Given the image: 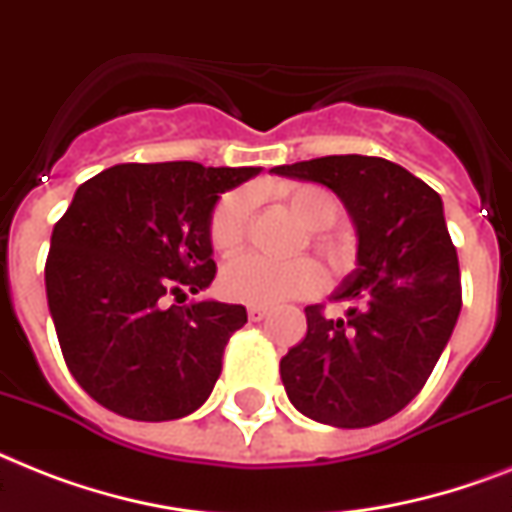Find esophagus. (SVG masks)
Instances as JSON below:
<instances>
[{"label": "esophagus", "instance_id": "34e87169", "mask_svg": "<svg viewBox=\"0 0 512 512\" xmlns=\"http://www.w3.org/2000/svg\"><path fill=\"white\" fill-rule=\"evenodd\" d=\"M247 315H249V321H263L265 315H268V307H263V305H249V307H247Z\"/></svg>", "mask_w": 512, "mask_h": 512}]
</instances>
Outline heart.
Returning <instances> with one entry per match:
<instances>
[{
	"label": "heart",
	"mask_w": 512,
	"mask_h": 512,
	"mask_svg": "<svg viewBox=\"0 0 512 512\" xmlns=\"http://www.w3.org/2000/svg\"><path fill=\"white\" fill-rule=\"evenodd\" d=\"M276 194L284 199L286 207L307 231H323L339 215V202L334 194L318 184H284L278 186ZM249 215H252V197L247 191H231L220 199L210 220V244L215 252L234 255L236 249L242 247L249 228ZM315 242L331 260L339 257L336 244L326 242L318 234H315ZM321 286V268L307 257L276 263L260 255H242L231 260L220 273L223 294L247 305H276L284 299L307 297L318 292Z\"/></svg>",
	"instance_id": "1"
}]
</instances>
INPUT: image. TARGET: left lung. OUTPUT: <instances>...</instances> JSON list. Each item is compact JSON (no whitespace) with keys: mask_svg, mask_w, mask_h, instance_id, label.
I'll use <instances>...</instances> for the list:
<instances>
[{"mask_svg":"<svg viewBox=\"0 0 512 512\" xmlns=\"http://www.w3.org/2000/svg\"><path fill=\"white\" fill-rule=\"evenodd\" d=\"M270 173L334 191L357 236V268L331 294L350 310L334 321L305 307V339L281 360L286 397L318 423L376 426L421 392L458 323V252L442 197L384 157L331 155Z\"/></svg>","mask_w":512,"mask_h":512,"instance_id":"1","label":"left lung"}]
</instances>
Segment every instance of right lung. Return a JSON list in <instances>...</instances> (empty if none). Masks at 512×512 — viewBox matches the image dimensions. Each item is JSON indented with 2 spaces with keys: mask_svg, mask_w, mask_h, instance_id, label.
I'll return each mask as SVG.
<instances>
[{
  "mask_svg": "<svg viewBox=\"0 0 512 512\" xmlns=\"http://www.w3.org/2000/svg\"><path fill=\"white\" fill-rule=\"evenodd\" d=\"M260 168L126 162L73 194L52 231L44 281L70 373L131 421H176L205 405L242 305L199 299L213 284L210 220L220 194Z\"/></svg>",
  "mask_w": 512,
  "mask_h": 512,
  "instance_id": "add662e5",
  "label": "right lung"
}]
</instances>
